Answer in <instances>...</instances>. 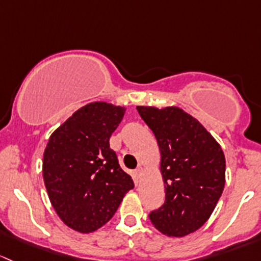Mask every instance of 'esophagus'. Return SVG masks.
Segmentation results:
<instances>
[{
  "label": "esophagus",
  "mask_w": 261,
  "mask_h": 261,
  "mask_svg": "<svg viewBox=\"0 0 261 261\" xmlns=\"http://www.w3.org/2000/svg\"><path fill=\"white\" fill-rule=\"evenodd\" d=\"M134 174H136L137 178H141V177L143 176V168L138 167L136 171H134Z\"/></svg>",
  "instance_id": "esophagus-1"
}]
</instances>
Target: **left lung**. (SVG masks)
Here are the masks:
<instances>
[{
    "instance_id": "left-lung-1",
    "label": "left lung",
    "mask_w": 261,
    "mask_h": 261,
    "mask_svg": "<svg viewBox=\"0 0 261 261\" xmlns=\"http://www.w3.org/2000/svg\"><path fill=\"white\" fill-rule=\"evenodd\" d=\"M137 111L157 139L166 190L165 203L150 212V222L173 238L195 232L210 219L224 191V152L184 109L138 106Z\"/></svg>"
}]
</instances>
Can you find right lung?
<instances>
[{"label": "right lung", "mask_w": 261, "mask_h": 261, "mask_svg": "<svg viewBox=\"0 0 261 261\" xmlns=\"http://www.w3.org/2000/svg\"><path fill=\"white\" fill-rule=\"evenodd\" d=\"M124 113V107L89 103L54 130L47 142L42 161L45 187L58 216L77 232L89 233L106 225L134 187L109 147Z\"/></svg>", "instance_id": "1"}]
</instances>
